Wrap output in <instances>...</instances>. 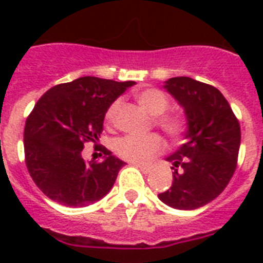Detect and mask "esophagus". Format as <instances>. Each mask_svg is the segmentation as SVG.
Masks as SVG:
<instances>
[{
	"label": "esophagus",
	"mask_w": 263,
	"mask_h": 263,
	"mask_svg": "<svg viewBox=\"0 0 263 263\" xmlns=\"http://www.w3.org/2000/svg\"><path fill=\"white\" fill-rule=\"evenodd\" d=\"M134 165H135L136 168H139L143 173H150V171H152V168H150V166H146V165H140V164H134Z\"/></svg>",
	"instance_id": "34e87169"
}]
</instances>
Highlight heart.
I'll use <instances>...</instances> for the list:
<instances>
[{
  "instance_id": "heart-1",
  "label": "heart",
  "mask_w": 263,
  "mask_h": 263,
  "mask_svg": "<svg viewBox=\"0 0 263 263\" xmlns=\"http://www.w3.org/2000/svg\"><path fill=\"white\" fill-rule=\"evenodd\" d=\"M136 101L143 109L154 116V125L160 128L165 135L172 140L180 139L187 132L188 124L183 115L176 111H166L169 107V98L164 91L158 88H144L136 92ZM120 109V101L111 102L105 113V123L107 127H113L117 120ZM165 143L162 138L157 134L148 135H125L115 142V150L117 156L123 160L144 164L153 157L164 152Z\"/></svg>"
}]
</instances>
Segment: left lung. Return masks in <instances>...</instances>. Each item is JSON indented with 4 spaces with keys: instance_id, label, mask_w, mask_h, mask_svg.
<instances>
[{
    "instance_id": "left-lung-1",
    "label": "left lung",
    "mask_w": 263,
    "mask_h": 263,
    "mask_svg": "<svg viewBox=\"0 0 263 263\" xmlns=\"http://www.w3.org/2000/svg\"><path fill=\"white\" fill-rule=\"evenodd\" d=\"M165 88L184 107L188 131L187 142L168 157L175 171L172 187L158 198L180 210L202 208L224 191L236 171L240 124L212 84L180 76L169 79Z\"/></svg>"
}]
</instances>
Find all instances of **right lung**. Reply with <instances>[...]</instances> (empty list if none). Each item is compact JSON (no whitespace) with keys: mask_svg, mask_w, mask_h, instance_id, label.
I'll return each mask as SVG.
<instances>
[{"mask_svg":"<svg viewBox=\"0 0 263 263\" xmlns=\"http://www.w3.org/2000/svg\"><path fill=\"white\" fill-rule=\"evenodd\" d=\"M132 84L84 76L51 87L35 103L24 127V161L51 200L83 208L110 191L123 161L103 146V161H84L82 152L86 143L97 147L107 107Z\"/></svg>","mask_w":263,"mask_h":263,"instance_id":"right-lung-1","label":"right lung"}]
</instances>
